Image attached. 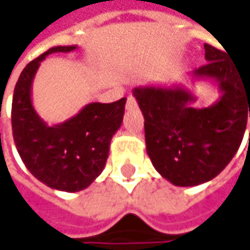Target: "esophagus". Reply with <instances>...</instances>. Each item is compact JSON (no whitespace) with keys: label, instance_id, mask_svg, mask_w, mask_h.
<instances>
[{"label":"esophagus","instance_id":"esophagus-1","mask_svg":"<svg viewBox=\"0 0 250 250\" xmlns=\"http://www.w3.org/2000/svg\"><path fill=\"white\" fill-rule=\"evenodd\" d=\"M136 107H137V102H136V97L130 95L128 97H127L125 109H127V110H133V109H136Z\"/></svg>","mask_w":250,"mask_h":250}]
</instances>
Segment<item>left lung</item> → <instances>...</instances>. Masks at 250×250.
<instances>
[{"label": "left lung", "mask_w": 250, "mask_h": 250, "mask_svg": "<svg viewBox=\"0 0 250 250\" xmlns=\"http://www.w3.org/2000/svg\"><path fill=\"white\" fill-rule=\"evenodd\" d=\"M207 65L192 72L211 79L221 97L209 107H194L184 86H140L133 90L144 116L146 148L154 168L169 183L194 187L211 181L236 154L250 117V72L227 52L205 43ZM250 139V133H249Z\"/></svg>", "instance_id": "left-lung-1"}]
</instances>
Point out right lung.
Instances as JSON below:
<instances>
[{"instance_id":"right-lung-1","label":"right lung","mask_w":250,"mask_h":250,"mask_svg":"<svg viewBox=\"0 0 250 250\" xmlns=\"http://www.w3.org/2000/svg\"><path fill=\"white\" fill-rule=\"evenodd\" d=\"M72 46L51 48L22 70L12 97V136L29 172L53 189L76 192L100 175L109 157L111 137L123 122L125 97L113 103H89L61 125H48L32 106L31 89L41 62L55 52H72Z\"/></svg>"}]
</instances>
